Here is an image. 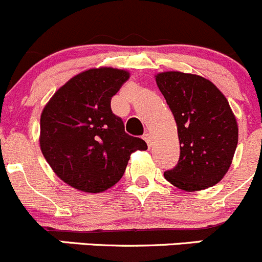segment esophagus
Listing matches in <instances>:
<instances>
[{
	"label": "esophagus",
	"mask_w": 262,
	"mask_h": 262,
	"mask_svg": "<svg viewBox=\"0 0 262 262\" xmlns=\"http://www.w3.org/2000/svg\"><path fill=\"white\" fill-rule=\"evenodd\" d=\"M143 139H144V141L147 142L148 147H150V144H152V142H150V141H152V139H150V134H149V133H146V134H144V136H143Z\"/></svg>",
	"instance_id": "esophagus-1"
}]
</instances>
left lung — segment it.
<instances>
[{
  "instance_id": "left-lung-1",
  "label": "left lung",
  "mask_w": 262,
  "mask_h": 262,
  "mask_svg": "<svg viewBox=\"0 0 262 262\" xmlns=\"http://www.w3.org/2000/svg\"><path fill=\"white\" fill-rule=\"evenodd\" d=\"M178 125L180 160L165 179L184 191L218 184L231 167L238 125L221 90L202 76L167 71L155 76Z\"/></svg>"
}]
</instances>
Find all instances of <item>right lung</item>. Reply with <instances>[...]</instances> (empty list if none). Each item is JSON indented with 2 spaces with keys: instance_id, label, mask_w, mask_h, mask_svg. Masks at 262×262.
I'll return each instance as SVG.
<instances>
[{
  "instance_id": "1",
  "label": "right lung",
  "mask_w": 262,
  "mask_h": 262,
  "mask_svg": "<svg viewBox=\"0 0 262 262\" xmlns=\"http://www.w3.org/2000/svg\"><path fill=\"white\" fill-rule=\"evenodd\" d=\"M129 72L90 68L54 92L40 115L41 153L55 175L83 192H101L121 179L130 155L147 149L128 136L110 101Z\"/></svg>"
}]
</instances>
